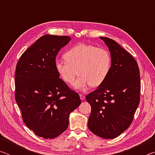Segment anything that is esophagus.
Returning a JSON list of instances; mask_svg holds the SVG:
<instances>
[{"label":"esophagus","instance_id":"esophagus-1","mask_svg":"<svg viewBox=\"0 0 155 155\" xmlns=\"http://www.w3.org/2000/svg\"><path fill=\"white\" fill-rule=\"evenodd\" d=\"M80 98H81V100L83 101V100L85 99V96L83 95V94H80Z\"/></svg>","mask_w":155,"mask_h":155}]
</instances>
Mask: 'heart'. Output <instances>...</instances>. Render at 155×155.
<instances>
[{"label": "heart", "mask_w": 155, "mask_h": 155, "mask_svg": "<svg viewBox=\"0 0 155 155\" xmlns=\"http://www.w3.org/2000/svg\"><path fill=\"white\" fill-rule=\"evenodd\" d=\"M65 61L56 60L54 67L62 81L74 83V87L85 90L89 85L98 87L108 77L111 67V56L105 48L91 44H78L64 54Z\"/></svg>", "instance_id": "1"}]
</instances>
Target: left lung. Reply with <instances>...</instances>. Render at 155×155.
Wrapping results in <instances>:
<instances>
[{
	"label": "left lung",
	"mask_w": 155,
	"mask_h": 155,
	"mask_svg": "<svg viewBox=\"0 0 155 155\" xmlns=\"http://www.w3.org/2000/svg\"><path fill=\"white\" fill-rule=\"evenodd\" d=\"M109 47L111 67L106 80L86 96L91 105L88 128L104 139L117 137L129 127L140 100L137 61L116 41L101 37Z\"/></svg>",
	"instance_id": "obj_1"
}]
</instances>
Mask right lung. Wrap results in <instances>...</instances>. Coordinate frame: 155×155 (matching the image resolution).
Instances as JSON below:
<instances>
[{
  "label": "right lung",
  "instance_id": "right-lung-1",
  "mask_svg": "<svg viewBox=\"0 0 155 155\" xmlns=\"http://www.w3.org/2000/svg\"><path fill=\"white\" fill-rule=\"evenodd\" d=\"M71 40L46 35L21 55L15 68V98L25 124L44 139L58 137L67 129L69 115L80 105L77 92L59 78L56 57Z\"/></svg>",
  "mask_w": 155,
  "mask_h": 155
}]
</instances>
